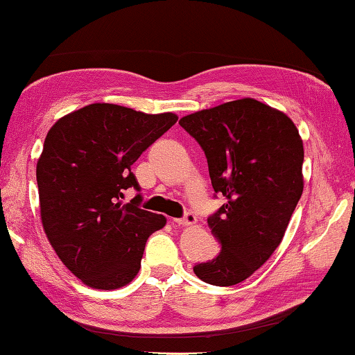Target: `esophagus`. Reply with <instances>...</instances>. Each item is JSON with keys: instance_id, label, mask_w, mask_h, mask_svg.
Instances as JSON below:
<instances>
[{"instance_id": "esophagus-1", "label": "esophagus", "mask_w": 355, "mask_h": 355, "mask_svg": "<svg viewBox=\"0 0 355 355\" xmlns=\"http://www.w3.org/2000/svg\"><path fill=\"white\" fill-rule=\"evenodd\" d=\"M173 221H175L178 226H191V224H196V221H198V219H196V216L193 215V213H187V215H184L183 218H178V219H173Z\"/></svg>"}]
</instances>
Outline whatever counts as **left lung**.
I'll return each mask as SVG.
<instances>
[{"label": "left lung", "mask_w": 355, "mask_h": 355, "mask_svg": "<svg viewBox=\"0 0 355 355\" xmlns=\"http://www.w3.org/2000/svg\"><path fill=\"white\" fill-rule=\"evenodd\" d=\"M204 150L211 187L227 199L207 219L219 254L194 266L198 278L234 286L268 261L303 193V142L291 118L243 98L178 121Z\"/></svg>", "instance_id": "obj_1"}]
</instances>
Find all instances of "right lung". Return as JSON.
I'll use <instances>...</instances> for the list:
<instances>
[{
	"mask_svg": "<svg viewBox=\"0 0 355 355\" xmlns=\"http://www.w3.org/2000/svg\"><path fill=\"white\" fill-rule=\"evenodd\" d=\"M178 116L144 114L96 103L60 118L50 128L36 178L44 232L61 262L83 284L118 289L140 270L145 243L166 216L139 208L131 166Z\"/></svg>",
	"mask_w": 355,
	"mask_h": 355,
	"instance_id": "add662e5",
	"label": "right lung"
}]
</instances>
